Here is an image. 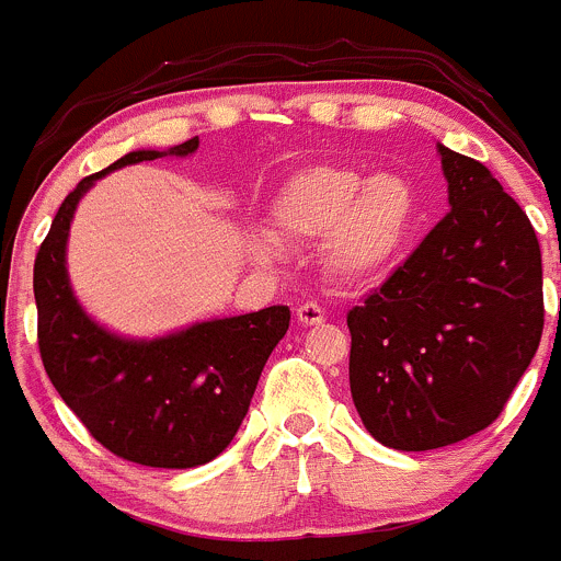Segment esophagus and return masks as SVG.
Listing matches in <instances>:
<instances>
[{
  "instance_id": "esophagus-1",
  "label": "esophagus",
  "mask_w": 561,
  "mask_h": 561,
  "mask_svg": "<svg viewBox=\"0 0 561 561\" xmlns=\"http://www.w3.org/2000/svg\"><path fill=\"white\" fill-rule=\"evenodd\" d=\"M297 321H299V324H305V327L321 324V321H324V310H321L319 305H313V302H305V305H299V308H297Z\"/></svg>"
}]
</instances>
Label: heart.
Wrapping results in <instances>:
<instances>
[{"mask_svg": "<svg viewBox=\"0 0 561 561\" xmlns=\"http://www.w3.org/2000/svg\"><path fill=\"white\" fill-rule=\"evenodd\" d=\"M275 231L286 240H321V267L343 286H368L401 264L414 240L420 198L396 171L363 174L348 165H310L288 176L270 204ZM251 253L275 262L280 242L253 231Z\"/></svg>", "mask_w": 561, "mask_h": 561, "instance_id": "1", "label": "heart"}]
</instances>
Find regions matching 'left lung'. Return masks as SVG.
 <instances>
[{
  "label": "left lung",
  "mask_w": 561,
  "mask_h": 561,
  "mask_svg": "<svg viewBox=\"0 0 561 561\" xmlns=\"http://www.w3.org/2000/svg\"><path fill=\"white\" fill-rule=\"evenodd\" d=\"M450 213L379 291L348 310L363 425L423 453L488 428L542 335V259L524 209L477 160L436 144Z\"/></svg>",
  "instance_id": "left-lung-1"
}]
</instances>
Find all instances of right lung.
<instances>
[{"label":"right lung","mask_w":561,"mask_h":561,"mask_svg":"<svg viewBox=\"0 0 561 561\" xmlns=\"http://www.w3.org/2000/svg\"><path fill=\"white\" fill-rule=\"evenodd\" d=\"M196 149L198 136L169 149H136L84 176L35 259L37 346L48 379L105 450L154 469L202 467L231 445L264 363L291 321L286 305H273L158 337H130L92 319L76 297L68 237L94 182L141 160L187 158Z\"/></svg>","instance_id":"1"}]
</instances>
